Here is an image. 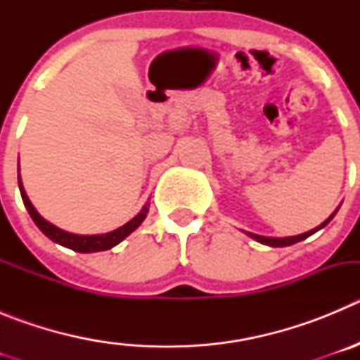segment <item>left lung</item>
I'll use <instances>...</instances> for the list:
<instances>
[{
  "mask_svg": "<svg viewBox=\"0 0 360 360\" xmlns=\"http://www.w3.org/2000/svg\"><path fill=\"white\" fill-rule=\"evenodd\" d=\"M333 216H335V212H333V214L330 216V218L326 219V221H324V224H321L319 227L311 229V231L304 232V234H299V236H290V238H265V236H257V234H249V236L254 238V240H256V241H259V243L270 245V247H287V245L297 243V241L304 240V238H308V236H310V234H314V232H317V231H319V229H323L324 225L328 224L330 219L333 218Z\"/></svg>",
  "mask_w": 360,
  "mask_h": 360,
  "instance_id": "left-lung-1",
  "label": "left lung"
}]
</instances>
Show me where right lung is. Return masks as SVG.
Wrapping results in <instances>:
<instances>
[{
	"label": "right lung",
	"mask_w": 360,
	"mask_h": 360,
	"mask_svg": "<svg viewBox=\"0 0 360 360\" xmlns=\"http://www.w3.org/2000/svg\"><path fill=\"white\" fill-rule=\"evenodd\" d=\"M18 182H19V191H21V198H23L25 207H27L28 214L32 216L34 224L41 229L44 236H49L50 240L56 241V243L63 245V247H68V249L75 250V252H98V250H108L111 247H115L117 243L124 240V238L131 234L139 225L144 221L146 214H148V207L142 209L131 221H128L126 225H122L120 229L113 232H108V234H97V236H79V234H72V232H66L63 229H57L56 225H52L50 221L43 218L39 212L34 209V205L28 200L27 193L23 189V184H21V176L18 174Z\"/></svg>",
	"instance_id": "right-lung-1"
}]
</instances>
